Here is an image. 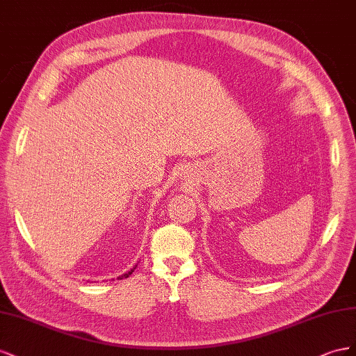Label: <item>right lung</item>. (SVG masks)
<instances>
[{"label": "right lung", "instance_id": "1", "mask_svg": "<svg viewBox=\"0 0 356 356\" xmlns=\"http://www.w3.org/2000/svg\"><path fill=\"white\" fill-rule=\"evenodd\" d=\"M136 267H137V266H136ZM136 267H134V268H131V270H129V271H127V273H124V274H122V276H119L118 279H124V277L127 279L128 276H131V274H133V271L136 270Z\"/></svg>", "mask_w": 356, "mask_h": 356}]
</instances>
